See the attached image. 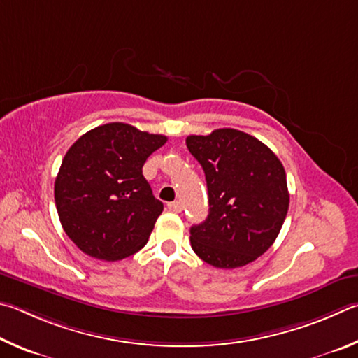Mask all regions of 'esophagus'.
I'll return each instance as SVG.
<instances>
[{
    "label": "esophagus",
    "mask_w": 358,
    "mask_h": 358,
    "mask_svg": "<svg viewBox=\"0 0 358 358\" xmlns=\"http://www.w3.org/2000/svg\"><path fill=\"white\" fill-rule=\"evenodd\" d=\"M168 209L171 210V212H176V214H178V212L182 210V204H180V201H173V203H169V204H168Z\"/></svg>",
    "instance_id": "esophagus-1"
}]
</instances>
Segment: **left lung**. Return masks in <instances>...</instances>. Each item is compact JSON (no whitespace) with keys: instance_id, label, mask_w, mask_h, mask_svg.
Segmentation results:
<instances>
[{"instance_id":"8db88e82","label":"left lung","mask_w":358,"mask_h":358,"mask_svg":"<svg viewBox=\"0 0 358 358\" xmlns=\"http://www.w3.org/2000/svg\"><path fill=\"white\" fill-rule=\"evenodd\" d=\"M206 174L209 215L190 228L199 258L217 268L247 266L280 234L289 208L285 168L258 138L236 129L187 136Z\"/></svg>"}]
</instances>
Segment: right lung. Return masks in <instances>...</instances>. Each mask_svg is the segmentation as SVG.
Wrapping results in <instances>:
<instances>
[{
    "label": "right lung",
    "instance_id": "right-lung-1",
    "mask_svg": "<svg viewBox=\"0 0 358 358\" xmlns=\"http://www.w3.org/2000/svg\"><path fill=\"white\" fill-rule=\"evenodd\" d=\"M166 136L110 122L86 131L62 159L55 180L59 222L81 252L117 261L141 250L163 204L143 176Z\"/></svg>",
    "mask_w": 358,
    "mask_h": 358
}]
</instances>
